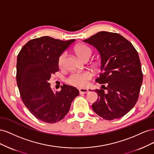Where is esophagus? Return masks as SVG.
I'll return each instance as SVG.
<instances>
[{
	"mask_svg": "<svg viewBox=\"0 0 154 154\" xmlns=\"http://www.w3.org/2000/svg\"><path fill=\"white\" fill-rule=\"evenodd\" d=\"M88 89L87 88H80L79 89V92H80V94H86V93L88 92Z\"/></svg>",
	"mask_w": 154,
	"mask_h": 154,
	"instance_id": "1",
	"label": "esophagus"
}]
</instances>
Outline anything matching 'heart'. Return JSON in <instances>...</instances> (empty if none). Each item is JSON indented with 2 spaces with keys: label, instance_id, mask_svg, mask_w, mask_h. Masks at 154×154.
Listing matches in <instances>:
<instances>
[{
  "label": "heart",
  "instance_id": "b5f03b06",
  "mask_svg": "<svg viewBox=\"0 0 154 154\" xmlns=\"http://www.w3.org/2000/svg\"><path fill=\"white\" fill-rule=\"evenodd\" d=\"M74 51L78 57L81 60H84L85 59H88L92 54V49L85 44H79L76 45L74 48ZM66 54L63 53L60 56L58 61V65L59 67H62L64 63L65 59H66ZM92 77V74L89 72H83L79 73L72 74L67 79V82L72 85L76 86L79 87H82L85 86L88 82Z\"/></svg>",
  "mask_w": 154,
  "mask_h": 154
}]
</instances>
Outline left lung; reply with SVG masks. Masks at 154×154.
Here are the masks:
<instances>
[{"label":"left lung","mask_w":154,"mask_h":154,"mask_svg":"<svg viewBox=\"0 0 154 154\" xmlns=\"http://www.w3.org/2000/svg\"><path fill=\"white\" fill-rule=\"evenodd\" d=\"M83 42L96 48L101 59L103 72L96 81L102 88L94 90L98 98L92 105L93 110L105 120L123 117L136 105L143 82L136 49L116 32L101 31Z\"/></svg>","instance_id":"obj_1"}]
</instances>
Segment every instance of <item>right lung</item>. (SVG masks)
Returning a JSON list of instances; mask_svg holds the SVG:
<instances>
[{
	"label": "right lung",
	"mask_w": 154,
	"mask_h": 154,
	"mask_svg": "<svg viewBox=\"0 0 154 154\" xmlns=\"http://www.w3.org/2000/svg\"><path fill=\"white\" fill-rule=\"evenodd\" d=\"M74 41L42 36L29 40L18 54L17 83L22 100L30 112L44 122L62 120L79 95L76 88L67 85L54 92L48 82L51 75L59 71L60 56Z\"/></svg>",
	"instance_id": "obj_1"
}]
</instances>
